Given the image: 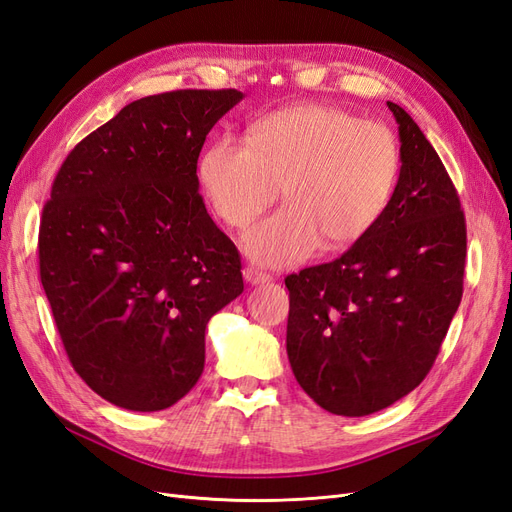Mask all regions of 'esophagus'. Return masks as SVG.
I'll use <instances>...</instances> for the list:
<instances>
[{
	"mask_svg": "<svg viewBox=\"0 0 512 512\" xmlns=\"http://www.w3.org/2000/svg\"><path fill=\"white\" fill-rule=\"evenodd\" d=\"M243 279L248 281V284H252V286H258V284H267L269 275L258 271V269H254V267H245V269H243Z\"/></svg>",
	"mask_w": 512,
	"mask_h": 512,
	"instance_id": "1",
	"label": "esophagus"
}]
</instances>
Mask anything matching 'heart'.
Segmentation results:
<instances>
[{"instance_id": "1", "label": "heart", "mask_w": 512, "mask_h": 512, "mask_svg": "<svg viewBox=\"0 0 512 512\" xmlns=\"http://www.w3.org/2000/svg\"><path fill=\"white\" fill-rule=\"evenodd\" d=\"M398 171V139L381 122L303 103L256 120L248 144L211 142L199 184L231 226L252 222L281 186L286 207L248 228L241 248L264 267H290L317 248L345 250L373 231L390 207Z\"/></svg>"}]
</instances>
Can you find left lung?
<instances>
[{
    "label": "left lung",
    "instance_id": "left-lung-1",
    "mask_svg": "<svg viewBox=\"0 0 512 512\" xmlns=\"http://www.w3.org/2000/svg\"><path fill=\"white\" fill-rule=\"evenodd\" d=\"M400 175L377 226L337 260L286 277V349L313 402L343 417L390 407L432 368L462 301L466 222L449 173L400 105Z\"/></svg>",
    "mask_w": 512,
    "mask_h": 512
}]
</instances>
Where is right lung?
<instances>
[{"instance_id":"obj_1","label":"right lung","mask_w":512,"mask_h":512,"mask_svg":"<svg viewBox=\"0 0 512 512\" xmlns=\"http://www.w3.org/2000/svg\"><path fill=\"white\" fill-rule=\"evenodd\" d=\"M241 91L125 105L69 152L40 224V277L67 358L95 394L163 411L205 364V328L243 292L239 252L209 218L197 161Z\"/></svg>"}]
</instances>
